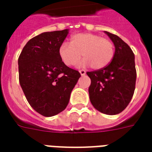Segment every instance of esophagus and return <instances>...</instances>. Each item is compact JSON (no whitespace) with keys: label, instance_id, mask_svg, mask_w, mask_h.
Instances as JSON below:
<instances>
[{"label":"esophagus","instance_id":"1","mask_svg":"<svg viewBox=\"0 0 152 152\" xmlns=\"http://www.w3.org/2000/svg\"><path fill=\"white\" fill-rule=\"evenodd\" d=\"M79 73H80V75H82V76H83V75H86V71H85L84 69H81V70H79Z\"/></svg>","mask_w":152,"mask_h":152}]
</instances>
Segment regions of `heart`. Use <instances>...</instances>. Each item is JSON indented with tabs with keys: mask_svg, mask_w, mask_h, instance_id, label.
Instances as JSON below:
<instances>
[{
	"mask_svg": "<svg viewBox=\"0 0 152 152\" xmlns=\"http://www.w3.org/2000/svg\"><path fill=\"white\" fill-rule=\"evenodd\" d=\"M114 44L110 39L91 33L73 35L71 44L64 42L61 44L58 54L63 63L72 66L80 60L79 67L91 65L94 69H101L111 62L114 56Z\"/></svg>",
	"mask_w": 152,
	"mask_h": 152,
	"instance_id": "1",
	"label": "heart"
}]
</instances>
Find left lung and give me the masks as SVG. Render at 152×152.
Returning a JSON list of instances; mask_svg holds the SVG:
<instances>
[{"mask_svg":"<svg viewBox=\"0 0 152 152\" xmlns=\"http://www.w3.org/2000/svg\"><path fill=\"white\" fill-rule=\"evenodd\" d=\"M104 32L115 46L113 58L104 68L87 72L91 81L88 91L91 103L96 110L116 115L127 107L134 92V54L120 37Z\"/></svg>","mask_w":152,"mask_h":152,"instance_id":"1","label":"left lung"}]
</instances>
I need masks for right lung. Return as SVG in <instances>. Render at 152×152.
Here are the masks:
<instances>
[{
  "mask_svg": "<svg viewBox=\"0 0 152 152\" xmlns=\"http://www.w3.org/2000/svg\"><path fill=\"white\" fill-rule=\"evenodd\" d=\"M68 33L65 29L39 34L26 43L18 57L20 86L33 109L44 117L65 110L81 77L58 54Z\"/></svg>",
  "mask_w": 152,
  "mask_h": 152,
  "instance_id": "1",
  "label": "right lung"
}]
</instances>
